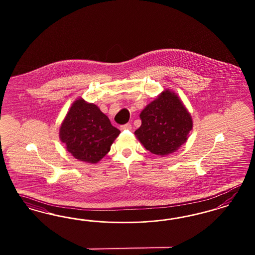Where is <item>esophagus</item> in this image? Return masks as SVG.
Masks as SVG:
<instances>
[{
  "label": "esophagus",
  "instance_id": "obj_1",
  "mask_svg": "<svg viewBox=\"0 0 255 255\" xmlns=\"http://www.w3.org/2000/svg\"><path fill=\"white\" fill-rule=\"evenodd\" d=\"M121 129H122V130H131V124H124V125H123V126H122V127H121Z\"/></svg>",
  "mask_w": 255,
  "mask_h": 255
}]
</instances>
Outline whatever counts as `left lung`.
Wrapping results in <instances>:
<instances>
[{
  "instance_id": "1",
  "label": "left lung",
  "mask_w": 255,
  "mask_h": 255,
  "mask_svg": "<svg viewBox=\"0 0 255 255\" xmlns=\"http://www.w3.org/2000/svg\"><path fill=\"white\" fill-rule=\"evenodd\" d=\"M141 126L134 134L151 153L160 156L176 152L193 129L190 112L178 94L164 90L140 113Z\"/></svg>"
}]
</instances>
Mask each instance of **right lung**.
<instances>
[{"mask_svg":"<svg viewBox=\"0 0 255 255\" xmlns=\"http://www.w3.org/2000/svg\"><path fill=\"white\" fill-rule=\"evenodd\" d=\"M120 133L100 108L79 98L72 104L62 121L59 136L76 159L97 163L108 154Z\"/></svg>","mask_w":255,"mask_h":255,"instance_id":"add662e5","label":"right lung"}]
</instances>
